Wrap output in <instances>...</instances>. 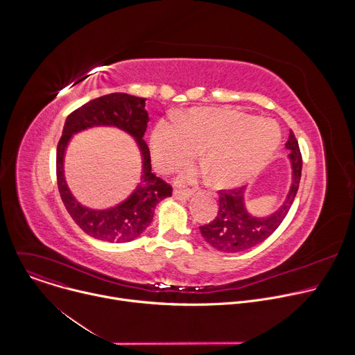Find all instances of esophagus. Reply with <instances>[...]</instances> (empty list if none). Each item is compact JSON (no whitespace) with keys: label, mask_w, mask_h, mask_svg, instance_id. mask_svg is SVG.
<instances>
[{"label":"esophagus","mask_w":355,"mask_h":355,"mask_svg":"<svg viewBox=\"0 0 355 355\" xmlns=\"http://www.w3.org/2000/svg\"><path fill=\"white\" fill-rule=\"evenodd\" d=\"M191 195H192L191 189H174V192H173V196L178 200H187V199H189Z\"/></svg>","instance_id":"esophagus-1"}]
</instances>
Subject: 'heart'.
<instances>
[{"instance_id":"obj_1","label":"heart","mask_w":355,"mask_h":355,"mask_svg":"<svg viewBox=\"0 0 355 355\" xmlns=\"http://www.w3.org/2000/svg\"><path fill=\"white\" fill-rule=\"evenodd\" d=\"M279 143L277 125L267 119L222 108H195L178 122L160 121L150 136L156 167L171 173L191 162L199 150L216 187H234L257 174ZM198 170H187L182 181L192 182Z\"/></svg>"}]
</instances>
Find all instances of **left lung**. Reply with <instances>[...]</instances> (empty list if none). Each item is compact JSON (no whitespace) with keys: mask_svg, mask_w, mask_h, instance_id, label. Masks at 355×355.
<instances>
[{"mask_svg":"<svg viewBox=\"0 0 355 355\" xmlns=\"http://www.w3.org/2000/svg\"><path fill=\"white\" fill-rule=\"evenodd\" d=\"M285 147L289 150L288 159L292 167V181L284 204L270 216H252L244 204L245 188L220 189L219 209L216 218L208 225L200 226V234L214 248L223 252H239L254 247L270 237L285 219L296 196L300 173L302 155L293 132H289Z\"/></svg>","mask_w":355,"mask_h":355,"instance_id":"left-lung-1","label":"left lung"}]
</instances>
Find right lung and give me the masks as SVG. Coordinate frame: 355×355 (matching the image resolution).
I'll list each match as a JSON object with an SVG mask.
<instances>
[{
	"mask_svg": "<svg viewBox=\"0 0 355 355\" xmlns=\"http://www.w3.org/2000/svg\"><path fill=\"white\" fill-rule=\"evenodd\" d=\"M144 107L146 98L112 92L89 101L66 119L56 156L59 192L73 220L94 239L108 243H128L137 239L153 220L159 202L171 196V185L151 173L150 151L143 140L148 122ZM96 125H114L129 132L135 137L142 155V177L137 189L121 205L108 210L81 206L64 178V155L69 139L78 131Z\"/></svg>",
	"mask_w": 355,
	"mask_h": 355,
	"instance_id": "add662e5",
	"label": "right lung"
}]
</instances>
